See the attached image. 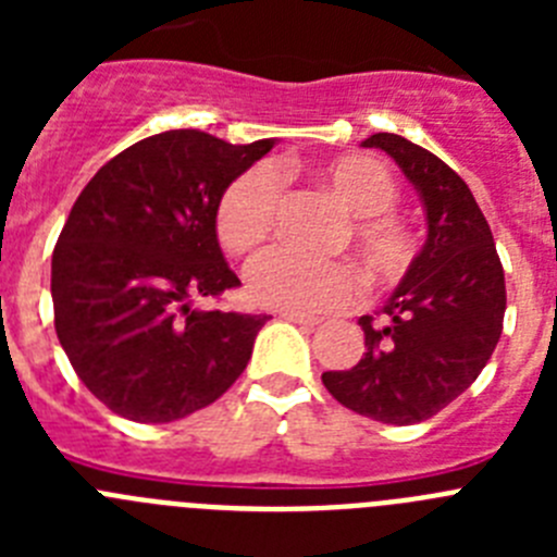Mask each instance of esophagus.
Here are the masks:
<instances>
[{
	"mask_svg": "<svg viewBox=\"0 0 557 557\" xmlns=\"http://www.w3.org/2000/svg\"><path fill=\"white\" fill-rule=\"evenodd\" d=\"M278 318H284V321H289V323H298V326H307V329L321 326V321H318V318H309V314H298V312H278Z\"/></svg>",
	"mask_w": 557,
	"mask_h": 557,
	"instance_id": "obj_1",
	"label": "esophagus"
}]
</instances>
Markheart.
<instances>
[{"instance_id": "b5f03b06", "label": "heart", "mask_w": 557, "mask_h": 557, "mask_svg": "<svg viewBox=\"0 0 557 557\" xmlns=\"http://www.w3.org/2000/svg\"><path fill=\"white\" fill-rule=\"evenodd\" d=\"M314 181L346 211L334 245H351L366 275L379 287L405 278L416 262V231L393 203L398 184L385 161L368 152H339L312 166ZM278 181L268 166L236 175L214 209V231L231 256H248L273 231ZM259 307L314 314L343 309L359 295V275L343 259L309 262L289 250H268L245 273Z\"/></svg>"}]
</instances>
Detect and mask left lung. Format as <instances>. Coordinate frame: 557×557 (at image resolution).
I'll return each mask as SVG.
<instances>
[{"label":"left lung","instance_id":"left-lung-1","mask_svg":"<svg viewBox=\"0 0 557 557\" xmlns=\"http://www.w3.org/2000/svg\"><path fill=\"white\" fill-rule=\"evenodd\" d=\"M426 209V243L393 295L362 314L366 354L348 371H326L339 405L382 424H421L480 376L505 321V270L488 220L466 181L435 152L396 133H373Z\"/></svg>","mask_w":557,"mask_h":557}]
</instances>
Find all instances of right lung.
Wrapping results in <instances>:
<instances>
[{
    "label": "right lung",
    "mask_w": 557,
    "mask_h": 557,
    "mask_svg": "<svg viewBox=\"0 0 557 557\" xmlns=\"http://www.w3.org/2000/svg\"><path fill=\"white\" fill-rule=\"evenodd\" d=\"M166 131L113 156L75 200L52 253L55 332L83 385L116 416L166 424L218 401L268 314L191 307L239 287L214 209L270 152Z\"/></svg>",
    "instance_id": "1"
}]
</instances>
